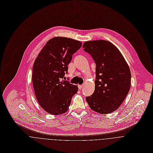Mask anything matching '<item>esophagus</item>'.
<instances>
[{"instance_id":"esophagus-1","label":"esophagus","mask_w":153,"mask_h":153,"mask_svg":"<svg viewBox=\"0 0 153 153\" xmlns=\"http://www.w3.org/2000/svg\"><path fill=\"white\" fill-rule=\"evenodd\" d=\"M84 87V85H78V88L79 89H81L82 88Z\"/></svg>"}]
</instances>
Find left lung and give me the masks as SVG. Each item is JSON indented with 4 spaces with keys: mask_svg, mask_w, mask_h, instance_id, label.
Here are the masks:
<instances>
[{
    "mask_svg": "<svg viewBox=\"0 0 153 153\" xmlns=\"http://www.w3.org/2000/svg\"><path fill=\"white\" fill-rule=\"evenodd\" d=\"M82 47L96 64L95 91L86 101L98 113L112 112L120 107L130 89L128 65L117 48L107 41H87Z\"/></svg>",
    "mask_w": 153,
    "mask_h": 153,
    "instance_id": "obj_1",
    "label": "left lung"
}]
</instances>
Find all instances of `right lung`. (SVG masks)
<instances>
[{
	"label": "right lung",
	"mask_w": 153,
	"mask_h": 153,
	"mask_svg": "<svg viewBox=\"0 0 153 153\" xmlns=\"http://www.w3.org/2000/svg\"><path fill=\"white\" fill-rule=\"evenodd\" d=\"M82 43L71 38L55 37L47 42L36 58L32 69V83L41 107L52 115L66 112L77 85L63 80L72 55Z\"/></svg>",
	"instance_id": "right-lung-1"
}]
</instances>
